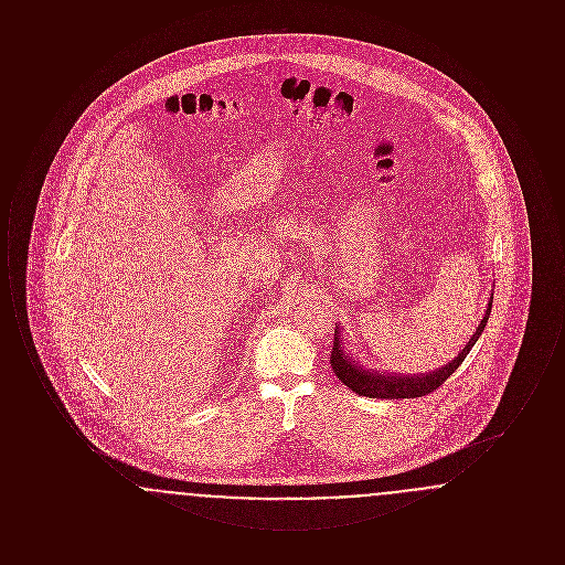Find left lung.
<instances>
[{
	"instance_id": "left-lung-1",
	"label": "left lung",
	"mask_w": 565,
	"mask_h": 565,
	"mask_svg": "<svg viewBox=\"0 0 565 565\" xmlns=\"http://www.w3.org/2000/svg\"><path fill=\"white\" fill-rule=\"evenodd\" d=\"M491 302H493V295L489 298L487 313H484L483 320L479 323L477 332H475L472 339L466 343V348L457 353L456 360L449 362L447 366L434 371V373H428V375H379V373H371V371H362V369L351 360L350 355L343 353L341 341H339V337H341L339 330H334V341H332V351H330V366H332L337 379H341L343 385H348L351 392H355V394H360V396L387 398V401L426 396V394H430L434 390H438L449 376L454 375L457 371V366L463 362V358L475 348V343L479 341V337H481V332H483L484 326H487V320H489Z\"/></svg>"
}]
</instances>
